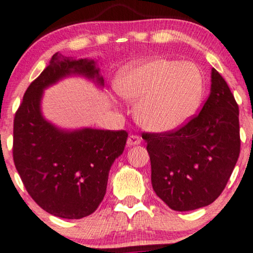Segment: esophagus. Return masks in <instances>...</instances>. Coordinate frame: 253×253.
<instances>
[{"label": "esophagus", "mask_w": 253, "mask_h": 253, "mask_svg": "<svg viewBox=\"0 0 253 253\" xmlns=\"http://www.w3.org/2000/svg\"><path fill=\"white\" fill-rule=\"evenodd\" d=\"M141 143V137L139 135H129L128 139H127V144L128 146H137V144Z\"/></svg>", "instance_id": "esophagus-1"}]
</instances>
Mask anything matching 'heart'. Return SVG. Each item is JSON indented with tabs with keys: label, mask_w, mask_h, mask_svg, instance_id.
<instances>
[{
	"label": "heart",
	"mask_w": 253,
	"mask_h": 253,
	"mask_svg": "<svg viewBox=\"0 0 253 253\" xmlns=\"http://www.w3.org/2000/svg\"><path fill=\"white\" fill-rule=\"evenodd\" d=\"M114 85L124 99L137 102V123L154 133L173 132L186 125L204 96V76L199 67L166 58L125 66Z\"/></svg>",
	"instance_id": "obj_1"
}]
</instances>
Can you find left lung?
<instances>
[{
    "instance_id": "obj_1",
    "label": "left lung",
    "mask_w": 253,
    "mask_h": 253,
    "mask_svg": "<svg viewBox=\"0 0 253 253\" xmlns=\"http://www.w3.org/2000/svg\"><path fill=\"white\" fill-rule=\"evenodd\" d=\"M238 105L211 68V93L198 116L179 129L143 133L157 197L178 211L208 206L224 190L241 151Z\"/></svg>"
}]
</instances>
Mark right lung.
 Returning a JSON list of instances; mask_svg holds the SVG:
<instances>
[{
	"instance_id": "obj_1",
	"label": "right lung",
	"mask_w": 253,
	"mask_h": 253,
	"mask_svg": "<svg viewBox=\"0 0 253 253\" xmlns=\"http://www.w3.org/2000/svg\"><path fill=\"white\" fill-rule=\"evenodd\" d=\"M70 75L104 85L93 60L54 54L29 85L15 114L12 155L23 184L38 206L54 216L82 218L103 201L110 169L123 154L128 134L93 128L65 130L43 118V90Z\"/></svg>"
}]
</instances>
